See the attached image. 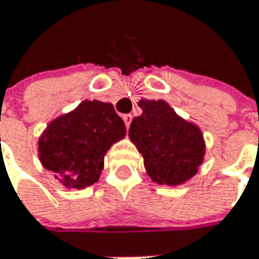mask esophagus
Returning a JSON list of instances; mask_svg holds the SVG:
<instances>
[{
	"label": "esophagus",
	"mask_w": 259,
	"mask_h": 259,
	"mask_svg": "<svg viewBox=\"0 0 259 259\" xmlns=\"http://www.w3.org/2000/svg\"><path fill=\"white\" fill-rule=\"evenodd\" d=\"M131 120H133V114H123V122H125L126 128H130V125H131Z\"/></svg>",
	"instance_id": "obj_1"
}]
</instances>
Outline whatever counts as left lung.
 Wrapping results in <instances>:
<instances>
[{"instance_id":"8db88e82","label":"left lung","mask_w":259,"mask_h":259,"mask_svg":"<svg viewBox=\"0 0 259 259\" xmlns=\"http://www.w3.org/2000/svg\"><path fill=\"white\" fill-rule=\"evenodd\" d=\"M143 113L133 119L130 139L143 155L147 175L156 183L180 185L203 162L201 131L183 120L162 100H140Z\"/></svg>"}]
</instances>
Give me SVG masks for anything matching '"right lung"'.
I'll list each match as a JSON object with an SVG mask.
<instances>
[{
    "instance_id": "1",
    "label": "right lung",
    "mask_w": 259,
    "mask_h": 259,
    "mask_svg": "<svg viewBox=\"0 0 259 259\" xmlns=\"http://www.w3.org/2000/svg\"><path fill=\"white\" fill-rule=\"evenodd\" d=\"M125 134V123L110 103L83 101L49 123L38 142L40 161L65 186L81 189L100 179L107 150Z\"/></svg>"
}]
</instances>
